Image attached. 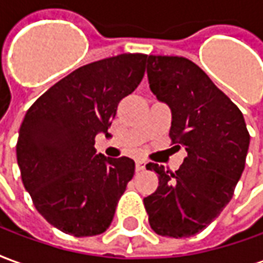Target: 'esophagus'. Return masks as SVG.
Instances as JSON below:
<instances>
[{"instance_id": "34e87169", "label": "esophagus", "mask_w": 263, "mask_h": 263, "mask_svg": "<svg viewBox=\"0 0 263 263\" xmlns=\"http://www.w3.org/2000/svg\"><path fill=\"white\" fill-rule=\"evenodd\" d=\"M145 167H146V162L142 159H138L137 160V171H145Z\"/></svg>"}]
</instances>
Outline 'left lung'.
Wrapping results in <instances>:
<instances>
[{
  "label": "left lung",
  "instance_id": "obj_1",
  "mask_svg": "<svg viewBox=\"0 0 263 263\" xmlns=\"http://www.w3.org/2000/svg\"><path fill=\"white\" fill-rule=\"evenodd\" d=\"M146 73L152 92L172 111V142L183 145L187 156L175 173L146 165L159 175V186L143 204L156 234L192 237L232 198L245 167L249 132L239 108L192 60L149 54Z\"/></svg>",
  "mask_w": 263,
  "mask_h": 263
}]
</instances>
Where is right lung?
<instances>
[{"instance_id": "right-lung-1", "label": "right lung", "mask_w": 263, "mask_h": 263, "mask_svg": "<svg viewBox=\"0 0 263 263\" xmlns=\"http://www.w3.org/2000/svg\"><path fill=\"white\" fill-rule=\"evenodd\" d=\"M148 54L124 53L71 71L42 94L20 128L22 183L43 218L74 237L103 234L135 172L126 156L96 154L117 107L145 74Z\"/></svg>"}]
</instances>
